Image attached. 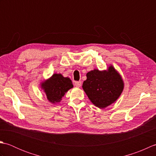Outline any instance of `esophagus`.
<instances>
[{"label":"esophagus","mask_w":156,"mask_h":156,"mask_svg":"<svg viewBox=\"0 0 156 156\" xmlns=\"http://www.w3.org/2000/svg\"><path fill=\"white\" fill-rule=\"evenodd\" d=\"M74 85L76 87H80L82 85V82L81 81H76L74 82Z\"/></svg>","instance_id":"1"}]
</instances>
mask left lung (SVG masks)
<instances>
[{"label": "left lung", "instance_id": "1", "mask_svg": "<svg viewBox=\"0 0 156 156\" xmlns=\"http://www.w3.org/2000/svg\"><path fill=\"white\" fill-rule=\"evenodd\" d=\"M87 77L82 88L90 101L100 108L115 102L123 90V80L112 66L107 70L95 69L88 72Z\"/></svg>", "mask_w": 156, "mask_h": 156}]
</instances>
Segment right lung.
<instances>
[{
    "label": "right lung",
    "mask_w": 156,
    "mask_h": 156,
    "mask_svg": "<svg viewBox=\"0 0 156 156\" xmlns=\"http://www.w3.org/2000/svg\"><path fill=\"white\" fill-rule=\"evenodd\" d=\"M41 87L44 89L48 100L53 104L60 102L66 92L73 88L72 80L61 74H54L47 80L43 82Z\"/></svg>",
    "instance_id": "right-lung-1"
}]
</instances>
